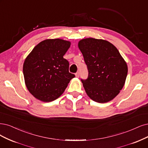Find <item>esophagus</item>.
Returning a JSON list of instances; mask_svg holds the SVG:
<instances>
[{"label": "esophagus", "mask_w": 148, "mask_h": 148, "mask_svg": "<svg viewBox=\"0 0 148 148\" xmlns=\"http://www.w3.org/2000/svg\"><path fill=\"white\" fill-rule=\"evenodd\" d=\"M75 75V77H79V72H77Z\"/></svg>", "instance_id": "1"}]
</instances>
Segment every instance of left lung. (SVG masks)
<instances>
[{
  "mask_svg": "<svg viewBox=\"0 0 148 148\" xmlns=\"http://www.w3.org/2000/svg\"><path fill=\"white\" fill-rule=\"evenodd\" d=\"M78 47L88 70V77L81 80L87 95L99 103L113 99L123 88L127 65L117 48L108 41L85 38Z\"/></svg>",
  "mask_w": 148,
  "mask_h": 148,
  "instance_id": "left-lung-1",
  "label": "left lung"
}]
</instances>
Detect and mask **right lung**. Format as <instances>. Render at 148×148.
Here are the masks:
<instances>
[{
	"label": "right lung",
	"instance_id": "right-lung-1",
	"mask_svg": "<svg viewBox=\"0 0 148 148\" xmlns=\"http://www.w3.org/2000/svg\"><path fill=\"white\" fill-rule=\"evenodd\" d=\"M70 46L69 41L47 39L38 44L25 59V84L37 99L46 102L57 99L75 77L69 72V62L63 58Z\"/></svg>",
	"mask_w": 148,
	"mask_h": 148
}]
</instances>
